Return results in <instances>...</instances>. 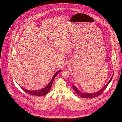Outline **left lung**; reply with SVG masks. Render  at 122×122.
I'll return each mask as SVG.
<instances>
[{
	"label": "left lung",
	"mask_w": 122,
	"mask_h": 122,
	"mask_svg": "<svg viewBox=\"0 0 122 122\" xmlns=\"http://www.w3.org/2000/svg\"><path fill=\"white\" fill-rule=\"evenodd\" d=\"M114 76V74L113 75V76H112V77L111 78V79L109 80V81H108V82L107 84L105 85V86H104L103 87L102 89H101L100 90H99L98 91H97V92H94V93H84V92H81V91H80L74 85H72V87L73 88V89L75 91V92L77 93L78 95H79L81 97L83 98H93L96 97L100 95V94H102V93L104 90L107 88L108 85L109 84V83L111 82V81L113 77Z\"/></svg>",
	"instance_id": "8db88e82"
}]
</instances>
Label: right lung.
<instances>
[{
	"label": "right lung",
	"mask_w": 122,
	"mask_h": 122,
	"mask_svg": "<svg viewBox=\"0 0 122 122\" xmlns=\"http://www.w3.org/2000/svg\"><path fill=\"white\" fill-rule=\"evenodd\" d=\"M61 71V70L58 71L53 76V77L52 78L51 80V81L49 82L47 85H46L45 88L43 89H42L39 90H33V91H31V90H29L28 89H24L22 87L20 86V87L22 89V90H24V91L26 93H29L30 94H31L33 95H35V96H43L46 95L50 91V89L51 88L52 85L53 84V81L54 80V79L55 78L56 76L57 75V74L59 73V72Z\"/></svg>",
	"instance_id": "add662e5"
}]
</instances>
